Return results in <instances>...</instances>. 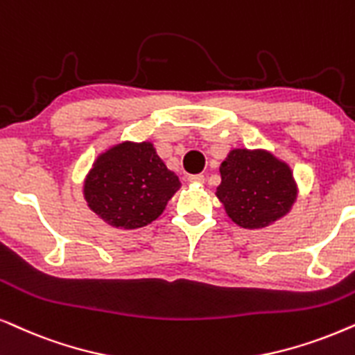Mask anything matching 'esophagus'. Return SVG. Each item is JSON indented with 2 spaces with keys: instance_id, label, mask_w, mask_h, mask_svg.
I'll list each match as a JSON object with an SVG mask.
<instances>
[{
  "instance_id": "esophagus-1",
  "label": "esophagus",
  "mask_w": 355,
  "mask_h": 355,
  "mask_svg": "<svg viewBox=\"0 0 355 355\" xmlns=\"http://www.w3.org/2000/svg\"><path fill=\"white\" fill-rule=\"evenodd\" d=\"M187 181L192 182V184H204L205 178L202 176V174H194V176H189Z\"/></svg>"
}]
</instances>
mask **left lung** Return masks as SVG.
<instances>
[{
    "label": "left lung",
    "instance_id": "obj_1",
    "mask_svg": "<svg viewBox=\"0 0 355 355\" xmlns=\"http://www.w3.org/2000/svg\"><path fill=\"white\" fill-rule=\"evenodd\" d=\"M218 200L238 227H269L295 204L298 187L287 163L266 150L234 148L220 164Z\"/></svg>",
    "mask_w": 355,
    "mask_h": 355
}]
</instances>
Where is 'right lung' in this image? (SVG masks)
Masks as SVG:
<instances>
[{
	"instance_id": "obj_1",
	"label": "right lung",
	"mask_w": 355,
	"mask_h": 355,
	"mask_svg": "<svg viewBox=\"0 0 355 355\" xmlns=\"http://www.w3.org/2000/svg\"><path fill=\"white\" fill-rule=\"evenodd\" d=\"M181 187L151 141H122L101 153L86 174L87 207L110 227H146Z\"/></svg>"
}]
</instances>
